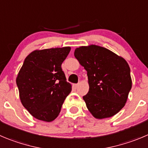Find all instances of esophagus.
Segmentation results:
<instances>
[{
  "instance_id": "1",
  "label": "esophagus",
  "mask_w": 148,
  "mask_h": 148,
  "mask_svg": "<svg viewBox=\"0 0 148 148\" xmlns=\"http://www.w3.org/2000/svg\"><path fill=\"white\" fill-rule=\"evenodd\" d=\"M78 85H79V84H74V87H75V88H78Z\"/></svg>"
}]
</instances>
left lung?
I'll list each match as a JSON object with an SVG mask.
<instances>
[{
	"instance_id": "1",
	"label": "left lung",
	"mask_w": 148,
	"mask_h": 148,
	"mask_svg": "<svg viewBox=\"0 0 148 148\" xmlns=\"http://www.w3.org/2000/svg\"><path fill=\"white\" fill-rule=\"evenodd\" d=\"M74 55L87 71L89 90L83 99L90 112L99 119L118 113L132 88L130 67L126 60L96 45L77 48Z\"/></svg>"
}]
</instances>
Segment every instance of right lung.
Wrapping results in <instances>:
<instances>
[{"instance_id":"obj_1","label":"right lung","mask_w":148,"mask_h":148,"mask_svg":"<svg viewBox=\"0 0 148 148\" xmlns=\"http://www.w3.org/2000/svg\"><path fill=\"white\" fill-rule=\"evenodd\" d=\"M70 47L33 51L25 58L16 78L22 105L33 117L50 122L58 116L72 86L62 64Z\"/></svg>"}]
</instances>
